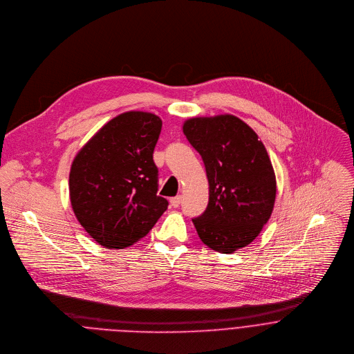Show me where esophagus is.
<instances>
[{
	"instance_id": "1",
	"label": "esophagus",
	"mask_w": 354,
	"mask_h": 354,
	"mask_svg": "<svg viewBox=\"0 0 354 354\" xmlns=\"http://www.w3.org/2000/svg\"><path fill=\"white\" fill-rule=\"evenodd\" d=\"M180 203H181V196H176V198H171V199H170V205H171L173 207H178Z\"/></svg>"
}]
</instances>
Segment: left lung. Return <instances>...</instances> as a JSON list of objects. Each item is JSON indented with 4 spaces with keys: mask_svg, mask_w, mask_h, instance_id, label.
<instances>
[{
    "mask_svg": "<svg viewBox=\"0 0 354 354\" xmlns=\"http://www.w3.org/2000/svg\"><path fill=\"white\" fill-rule=\"evenodd\" d=\"M183 131L201 153L209 180V205L192 223L201 240L231 254L250 244L272 216L276 176L263 142L231 114L187 119Z\"/></svg>",
    "mask_w": 354,
    "mask_h": 354,
    "instance_id": "obj_1",
    "label": "left lung"
}]
</instances>
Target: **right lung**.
<instances>
[{"label":"right lung","instance_id":"add662e5","mask_svg":"<svg viewBox=\"0 0 354 354\" xmlns=\"http://www.w3.org/2000/svg\"><path fill=\"white\" fill-rule=\"evenodd\" d=\"M162 119L127 111L109 120L75 155L68 178L73 212L100 245L119 250L147 235L167 209L158 196L152 153Z\"/></svg>","mask_w":354,"mask_h":354}]
</instances>
